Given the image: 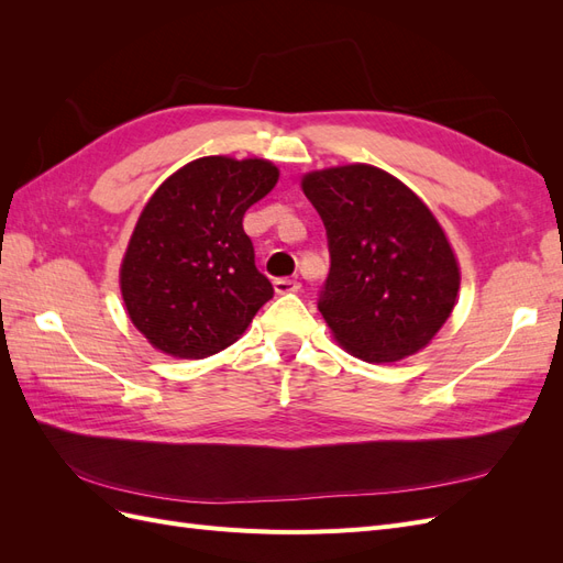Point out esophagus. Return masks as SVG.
Returning <instances> with one entry per match:
<instances>
[{"label": "esophagus", "instance_id": "obj_1", "mask_svg": "<svg viewBox=\"0 0 563 563\" xmlns=\"http://www.w3.org/2000/svg\"><path fill=\"white\" fill-rule=\"evenodd\" d=\"M298 288H300V284L296 279H288V277L275 279V291L277 294H296Z\"/></svg>", "mask_w": 563, "mask_h": 563}]
</instances>
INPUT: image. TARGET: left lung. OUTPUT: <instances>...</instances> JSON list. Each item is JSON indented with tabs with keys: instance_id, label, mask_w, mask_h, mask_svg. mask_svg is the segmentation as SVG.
<instances>
[{
	"instance_id": "obj_1",
	"label": "left lung",
	"mask_w": 563,
	"mask_h": 563,
	"mask_svg": "<svg viewBox=\"0 0 563 563\" xmlns=\"http://www.w3.org/2000/svg\"><path fill=\"white\" fill-rule=\"evenodd\" d=\"M327 228L331 267L317 308L364 362H397L449 319L460 272L444 230L408 187L352 164L302 178Z\"/></svg>"
}]
</instances>
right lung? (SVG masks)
Here are the masks:
<instances>
[{"label":"right lung","instance_id":"obj_1","mask_svg":"<svg viewBox=\"0 0 563 563\" xmlns=\"http://www.w3.org/2000/svg\"><path fill=\"white\" fill-rule=\"evenodd\" d=\"M277 178L265 159L203 157L145 203L119 282L133 327L157 350L180 360L225 350L275 296L242 218Z\"/></svg>","mask_w":563,"mask_h":563}]
</instances>
